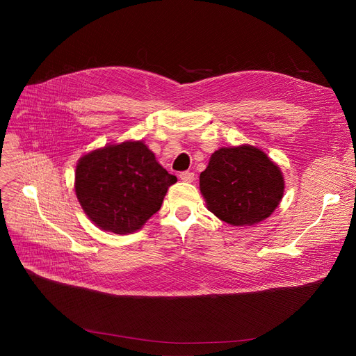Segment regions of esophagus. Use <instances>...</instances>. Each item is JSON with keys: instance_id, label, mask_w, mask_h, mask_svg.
<instances>
[{"instance_id": "obj_1", "label": "esophagus", "mask_w": 356, "mask_h": 356, "mask_svg": "<svg viewBox=\"0 0 356 356\" xmlns=\"http://www.w3.org/2000/svg\"><path fill=\"white\" fill-rule=\"evenodd\" d=\"M180 180L184 183H192L195 180V173L193 172H181Z\"/></svg>"}]
</instances>
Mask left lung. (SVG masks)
I'll return each mask as SVG.
<instances>
[{
  "instance_id": "8db88e82",
  "label": "left lung",
  "mask_w": 356,
  "mask_h": 356,
  "mask_svg": "<svg viewBox=\"0 0 356 356\" xmlns=\"http://www.w3.org/2000/svg\"><path fill=\"white\" fill-rule=\"evenodd\" d=\"M199 180L208 209L234 227L268 218L284 192L278 165L252 145L219 148Z\"/></svg>"
}]
</instances>
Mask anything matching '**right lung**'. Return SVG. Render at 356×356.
I'll list each match as a JSON object with an SVG mask.
<instances>
[{
  "label": "right lung",
  "mask_w": 356,
  "mask_h": 356,
  "mask_svg": "<svg viewBox=\"0 0 356 356\" xmlns=\"http://www.w3.org/2000/svg\"><path fill=\"white\" fill-rule=\"evenodd\" d=\"M74 175V191L85 213L97 227L114 234L140 229L177 181L143 141L95 149L79 160Z\"/></svg>",
  "instance_id": "add662e5"
}]
</instances>
